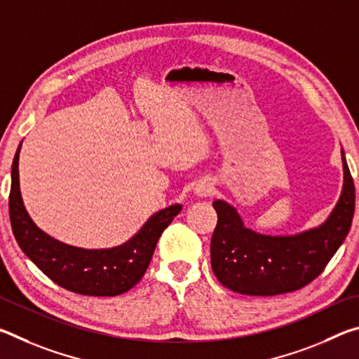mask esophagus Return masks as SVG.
<instances>
[{"label": "esophagus", "instance_id": "esophagus-1", "mask_svg": "<svg viewBox=\"0 0 359 359\" xmlns=\"http://www.w3.org/2000/svg\"><path fill=\"white\" fill-rule=\"evenodd\" d=\"M194 193H196V196H199V198L210 196V194L214 193V187L208 184V182H199L196 188H194Z\"/></svg>", "mask_w": 359, "mask_h": 359}]
</instances>
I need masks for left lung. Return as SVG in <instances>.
<instances>
[{"instance_id": "1", "label": "left lung", "mask_w": 359, "mask_h": 359, "mask_svg": "<svg viewBox=\"0 0 359 359\" xmlns=\"http://www.w3.org/2000/svg\"><path fill=\"white\" fill-rule=\"evenodd\" d=\"M344 163V190L327 220L296 236H264L248 229L238 210L215 201L217 226L210 264L218 282L241 294L276 296L299 290L325 271L347 238L355 214V184Z\"/></svg>"}]
</instances>
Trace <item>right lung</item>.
Instances as JSON below:
<instances>
[{"label":"right lung","instance_id":"add662e5","mask_svg":"<svg viewBox=\"0 0 359 359\" xmlns=\"http://www.w3.org/2000/svg\"><path fill=\"white\" fill-rule=\"evenodd\" d=\"M20 147L22 144L12 161L9 217L12 233L23 253L50 280L72 293L117 296L131 290L145 274L158 239L182 210V205L174 204L156 212L137 234L118 247L87 250L66 245L36 226L25 210L19 184Z\"/></svg>","mask_w":359,"mask_h":359}]
</instances>
